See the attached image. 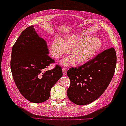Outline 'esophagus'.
I'll list each match as a JSON object with an SVG mask.
<instances>
[{
    "label": "esophagus",
    "instance_id": "34e87169",
    "mask_svg": "<svg viewBox=\"0 0 126 126\" xmlns=\"http://www.w3.org/2000/svg\"><path fill=\"white\" fill-rule=\"evenodd\" d=\"M62 72H63V74L64 75H66V69L65 68H62Z\"/></svg>",
    "mask_w": 126,
    "mask_h": 126
}]
</instances>
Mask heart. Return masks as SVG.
I'll return each mask as SVG.
<instances>
[{
    "mask_svg": "<svg viewBox=\"0 0 126 126\" xmlns=\"http://www.w3.org/2000/svg\"><path fill=\"white\" fill-rule=\"evenodd\" d=\"M101 47V43L94 37L71 35L60 38L56 37L50 42L49 49L53 58L58 59L68 52L73 57L65 58L62 61L63 65H69L76 60L77 64H82L90 60Z\"/></svg>",
    "mask_w": 126,
    "mask_h": 126,
    "instance_id": "heart-1",
    "label": "heart"
}]
</instances>
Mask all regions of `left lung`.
<instances>
[{
	"mask_svg": "<svg viewBox=\"0 0 126 126\" xmlns=\"http://www.w3.org/2000/svg\"><path fill=\"white\" fill-rule=\"evenodd\" d=\"M116 53L114 47L98 53L79 66L66 72L70 81L67 90L69 100L77 105L93 102L106 90L114 75Z\"/></svg>",
	"mask_w": 126,
	"mask_h": 126,
	"instance_id": "left-lung-1",
	"label": "left lung"
}]
</instances>
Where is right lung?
<instances>
[{
    "label": "right lung",
    "mask_w": 126,
    "mask_h": 126,
    "mask_svg": "<svg viewBox=\"0 0 126 126\" xmlns=\"http://www.w3.org/2000/svg\"><path fill=\"white\" fill-rule=\"evenodd\" d=\"M47 43L36 32L33 26L25 29L12 47L10 66L18 89L26 100L40 103L50 97V90L62 76V68L48 56Z\"/></svg>",
    "instance_id": "add662e5"
}]
</instances>
